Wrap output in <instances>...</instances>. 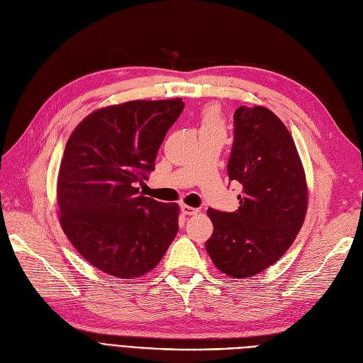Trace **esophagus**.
Returning <instances> with one entry per match:
<instances>
[{"label": "esophagus", "mask_w": 363, "mask_h": 363, "mask_svg": "<svg viewBox=\"0 0 363 363\" xmlns=\"http://www.w3.org/2000/svg\"><path fill=\"white\" fill-rule=\"evenodd\" d=\"M182 213H183L184 216H195V214L199 213V210H198V208H194V207H191V206L182 204Z\"/></svg>", "instance_id": "1"}]
</instances>
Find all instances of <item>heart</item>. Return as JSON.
<instances>
[{"instance_id":"b5f03b06","label":"heart","mask_w":363,"mask_h":363,"mask_svg":"<svg viewBox=\"0 0 363 363\" xmlns=\"http://www.w3.org/2000/svg\"><path fill=\"white\" fill-rule=\"evenodd\" d=\"M201 123H202V128H222L220 116L217 108L207 107L204 111H202Z\"/></svg>"}]
</instances>
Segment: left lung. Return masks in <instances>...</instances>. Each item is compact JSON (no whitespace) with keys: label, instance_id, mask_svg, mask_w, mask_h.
Masks as SVG:
<instances>
[{"label":"left lung","instance_id":"left-lung-1","mask_svg":"<svg viewBox=\"0 0 363 363\" xmlns=\"http://www.w3.org/2000/svg\"><path fill=\"white\" fill-rule=\"evenodd\" d=\"M229 180L241 183L240 207L210 208L214 230L206 242L216 268L232 279L262 272L287 252L306 220L308 187L286 125L262 106L234 113Z\"/></svg>","mask_w":363,"mask_h":363}]
</instances>
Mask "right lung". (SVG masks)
Masks as SVG:
<instances>
[{"mask_svg":"<svg viewBox=\"0 0 363 363\" xmlns=\"http://www.w3.org/2000/svg\"><path fill=\"white\" fill-rule=\"evenodd\" d=\"M182 98L92 111L74 128L57 174L60 222L84 260L113 277L152 271L179 230V206L140 194Z\"/></svg>","mask_w":363,"mask_h":363,"instance_id":"right-lung-1","label":"right lung"}]
</instances>
